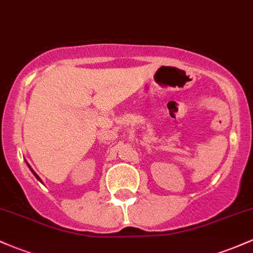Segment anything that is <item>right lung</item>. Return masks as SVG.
Returning <instances> with one entry per match:
<instances>
[{"mask_svg":"<svg viewBox=\"0 0 253 253\" xmlns=\"http://www.w3.org/2000/svg\"><path fill=\"white\" fill-rule=\"evenodd\" d=\"M32 172H33V173H34V176H36V177H37V178H38V179H39V181H40L39 176H38V175H37V173H36V172H34V171H33V170H32Z\"/></svg>","mask_w":253,"mask_h":253,"instance_id":"1","label":"right lung"}]
</instances>
